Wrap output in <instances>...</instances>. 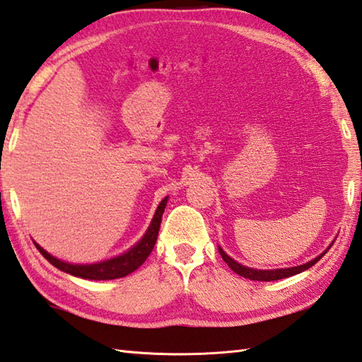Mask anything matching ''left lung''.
<instances>
[{
  "instance_id": "8db88e82",
  "label": "left lung",
  "mask_w": 362,
  "mask_h": 362,
  "mask_svg": "<svg viewBox=\"0 0 362 362\" xmlns=\"http://www.w3.org/2000/svg\"><path fill=\"white\" fill-rule=\"evenodd\" d=\"M331 247V246H329ZM328 247V250H329ZM219 250V254H221L223 260L226 262L230 267L232 272H235L237 274L243 276V278H247L251 281H278V279H284V278H288V276H293V274H298L304 270H308V268H310L313 265H315L318 260H320L325 254H327V251H325L323 254H320V256L315 257L314 260L308 262V264L304 265H298V267H292V268H282V270H254V268H247L245 265H240L238 262H235L233 259H230L228 254H226L221 247H218Z\"/></svg>"
}]
</instances>
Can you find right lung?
I'll list each match as a JSON object with an SVG mask.
<instances>
[{
    "label": "right lung",
    "instance_id": "add662e5",
    "mask_svg": "<svg viewBox=\"0 0 362 362\" xmlns=\"http://www.w3.org/2000/svg\"><path fill=\"white\" fill-rule=\"evenodd\" d=\"M166 202H168V197H165V199L160 202L157 211H155L152 223H151V226H148L147 232L144 233V237L141 238L130 251H127L125 254H122V256H119V257L110 259L106 262H100V264H92V265L67 264V262H62L59 259L49 256V254L42 250L37 243H34V245H35V247H37L42 256H44L49 262V264L54 265L56 268H59L61 272L78 276V278L94 279V281L124 278V276L133 273L138 267L143 265L144 260L148 257V254L152 252L155 243H157L161 216H163V211H165Z\"/></svg>",
    "mask_w": 362,
    "mask_h": 362
}]
</instances>
